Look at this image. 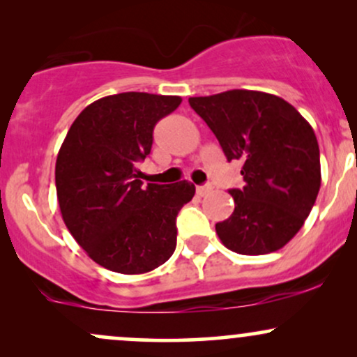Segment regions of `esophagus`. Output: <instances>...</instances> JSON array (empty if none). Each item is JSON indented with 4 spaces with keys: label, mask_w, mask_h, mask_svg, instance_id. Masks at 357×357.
Wrapping results in <instances>:
<instances>
[{
    "label": "esophagus",
    "mask_w": 357,
    "mask_h": 357,
    "mask_svg": "<svg viewBox=\"0 0 357 357\" xmlns=\"http://www.w3.org/2000/svg\"><path fill=\"white\" fill-rule=\"evenodd\" d=\"M211 190H213V188L210 186V184H206V186H198V188H196V195H198V196H206Z\"/></svg>",
    "instance_id": "obj_1"
}]
</instances>
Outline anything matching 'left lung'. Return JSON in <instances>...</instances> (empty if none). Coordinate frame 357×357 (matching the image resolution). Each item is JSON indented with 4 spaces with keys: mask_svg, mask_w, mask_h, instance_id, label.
Returning a JSON list of instances; mask_svg holds the SVG:
<instances>
[{
    "mask_svg": "<svg viewBox=\"0 0 357 357\" xmlns=\"http://www.w3.org/2000/svg\"><path fill=\"white\" fill-rule=\"evenodd\" d=\"M190 105L218 139L228 161H241L243 188L230 190L235 210L216 223L221 243L240 255L285 247L321 188V158L312 126L294 105L258 90L190 97Z\"/></svg>",
    "mask_w": 357,
    "mask_h": 357,
    "instance_id": "left-lung-1",
    "label": "left lung"
}]
</instances>
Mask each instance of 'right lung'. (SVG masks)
I'll use <instances>...</instances> for the list:
<instances>
[{"label":"right lung","instance_id":"add662e5","mask_svg":"<svg viewBox=\"0 0 357 357\" xmlns=\"http://www.w3.org/2000/svg\"><path fill=\"white\" fill-rule=\"evenodd\" d=\"M178 96L124 92L87 105L73 121L55 165L61 218L96 264L124 275L158 268L174 253L176 216L195 184L137 179L136 162L153 147L155 122Z\"/></svg>","mask_w":357,"mask_h":357}]
</instances>
